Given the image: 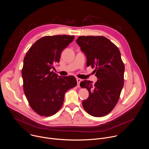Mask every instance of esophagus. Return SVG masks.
<instances>
[{
    "mask_svg": "<svg viewBox=\"0 0 149 149\" xmlns=\"http://www.w3.org/2000/svg\"><path fill=\"white\" fill-rule=\"evenodd\" d=\"M77 87L79 88L80 82H81V79L80 78H77Z\"/></svg>",
    "mask_w": 149,
    "mask_h": 149,
    "instance_id": "esophagus-1",
    "label": "esophagus"
}]
</instances>
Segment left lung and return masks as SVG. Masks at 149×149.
Returning a JSON list of instances; mask_svg holds the SVG:
<instances>
[{"label":"left lung","instance_id":"8db88e82","mask_svg":"<svg viewBox=\"0 0 149 149\" xmlns=\"http://www.w3.org/2000/svg\"><path fill=\"white\" fill-rule=\"evenodd\" d=\"M76 42L86 56V65L95 68L98 78L95 84L81 82V87L86 88L89 94L82 102L83 107L92 116H106L117 104L124 86L125 66L120 50L103 36H80Z\"/></svg>","mask_w":149,"mask_h":149}]
</instances>
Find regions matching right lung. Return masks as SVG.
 I'll return each mask as SVG.
<instances>
[{
    "mask_svg": "<svg viewBox=\"0 0 149 149\" xmlns=\"http://www.w3.org/2000/svg\"><path fill=\"white\" fill-rule=\"evenodd\" d=\"M75 36L66 35L43 36L27 52L21 74L25 95L32 109L49 117L61 107L65 92L77 84L74 76H58L51 70Z\"/></svg>",
    "mask_w": 149,
    "mask_h": 149,
    "instance_id": "obj_1",
    "label": "right lung"
}]
</instances>
